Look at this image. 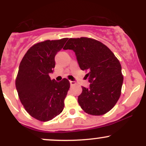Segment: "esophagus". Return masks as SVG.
Instances as JSON below:
<instances>
[{
  "instance_id": "obj_1",
  "label": "esophagus",
  "mask_w": 146,
  "mask_h": 146,
  "mask_svg": "<svg viewBox=\"0 0 146 146\" xmlns=\"http://www.w3.org/2000/svg\"><path fill=\"white\" fill-rule=\"evenodd\" d=\"M70 84H71V86H74L76 83L75 81H70Z\"/></svg>"
}]
</instances>
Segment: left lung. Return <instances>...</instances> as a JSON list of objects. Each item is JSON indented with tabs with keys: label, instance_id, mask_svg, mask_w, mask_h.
<instances>
[{
	"label": "left lung",
	"instance_id": "1",
	"mask_svg": "<svg viewBox=\"0 0 146 146\" xmlns=\"http://www.w3.org/2000/svg\"><path fill=\"white\" fill-rule=\"evenodd\" d=\"M63 49L75 52L80 68L88 71L90 83L82 86L78 96L82 109L91 115H104L115 106L121 95L123 77L114 53L101 42L89 38H69Z\"/></svg>",
	"mask_w": 146,
	"mask_h": 146
}]
</instances>
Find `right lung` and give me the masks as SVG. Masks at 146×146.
<instances>
[{"label": "right lung", "mask_w": 146, "mask_h": 146, "mask_svg": "<svg viewBox=\"0 0 146 146\" xmlns=\"http://www.w3.org/2000/svg\"><path fill=\"white\" fill-rule=\"evenodd\" d=\"M68 38L47 40L33 45L21 60L16 79L18 97L25 110L41 121L53 119L62 112L64 99L70 88L66 78L51 80L55 56Z\"/></svg>", "instance_id": "obj_1"}]
</instances>
